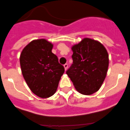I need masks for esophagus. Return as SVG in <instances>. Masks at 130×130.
<instances>
[{"label":"esophagus","mask_w":130,"mask_h":130,"mask_svg":"<svg viewBox=\"0 0 130 130\" xmlns=\"http://www.w3.org/2000/svg\"><path fill=\"white\" fill-rule=\"evenodd\" d=\"M64 67H65V70H67V68H68V64H67V63H65V65H64Z\"/></svg>","instance_id":"34e87169"}]
</instances>
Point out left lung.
<instances>
[{
	"mask_svg": "<svg viewBox=\"0 0 130 130\" xmlns=\"http://www.w3.org/2000/svg\"><path fill=\"white\" fill-rule=\"evenodd\" d=\"M72 49L73 63L66 74L79 93L91 95L100 89L106 76L107 50L99 41L89 38L83 39Z\"/></svg>",
	"mask_w": 130,
	"mask_h": 130,
	"instance_id": "left-lung-1",
	"label": "left lung"
}]
</instances>
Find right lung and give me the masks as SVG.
<instances>
[{
	"instance_id": "add662e5",
	"label": "right lung",
	"mask_w": 130,
	"mask_h": 130,
	"mask_svg": "<svg viewBox=\"0 0 130 130\" xmlns=\"http://www.w3.org/2000/svg\"><path fill=\"white\" fill-rule=\"evenodd\" d=\"M53 45L41 39L30 42L22 50L20 62L22 73L31 91L39 98L56 92L65 68L52 52Z\"/></svg>"
}]
</instances>
